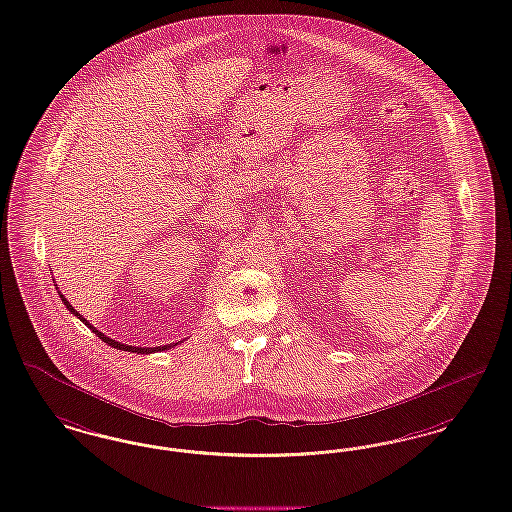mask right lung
Wrapping results in <instances>:
<instances>
[{
  "instance_id": "obj_1",
  "label": "right lung",
  "mask_w": 512,
  "mask_h": 512,
  "mask_svg": "<svg viewBox=\"0 0 512 512\" xmlns=\"http://www.w3.org/2000/svg\"><path fill=\"white\" fill-rule=\"evenodd\" d=\"M61 299H62V303H64V305H66V308H68V310H70V312H72V314H74V316H78V318H80V320H82L83 324H85V326H87V328L93 329V331H95V335H97V337H99V339H103L104 343H108V345H110V347L118 348V350H127V352H137V354H150V352H158V350H169V348L175 347V345H177V343H173V345H164V347H154V348L131 347V345H122V343H118V341H114V339H110V337H106V335H104V333H101V331H99V329L93 328V326H91V324H89V322H87V320H85V318H83V316H80V312H78V310H74V307H72V305H70V303H68V301H66V299H64V297H62V295H61Z\"/></svg>"
}]
</instances>
